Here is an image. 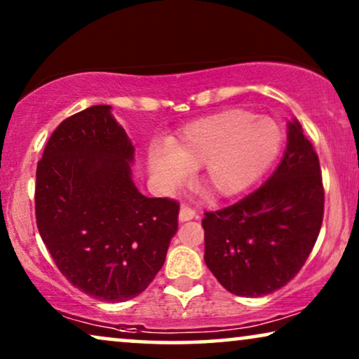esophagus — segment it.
Returning <instances> with one entry per match:
<instances>
[{"label":"esophagus","instance_id":"1","mask_svg":"<svg viewBox=\"0 0 359 359\" xmlns=\"http://www.w3.org/2000/svg\"><path fill=\"white\" fill-rule=\"evenodd\" d=\"M194 217H198L196 210L188 208V205H181V209H180V220H181V222H186V220H193Z\"/></svg>","mask_w":359,"mask_h":359}]
</instances>
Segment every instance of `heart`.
Returning a JSON list of instances; mask_svg holds the SVG:
<instances>
[{
    "mask_svg": "<svg viewBox=\"0 0 359 359\" xmlns=\"http://www.w3.org/2000/svg\"><path fill=\"white\" fill-rule=\"evenodd\" d=\"M248 111L232 109L186 127L180 137L151 149L150 171L161 189L173 191L199 168V184L212 198H229L255 183L268 168L281 144L278 127Z\"/></svg>",
    "mask_w": 359,
    "mask_h": 359,
    "instance_id": "heart-1",
    "label": "heart"
}]
</instances>
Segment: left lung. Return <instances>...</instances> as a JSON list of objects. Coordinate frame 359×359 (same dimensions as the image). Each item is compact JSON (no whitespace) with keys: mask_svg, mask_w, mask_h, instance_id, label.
Here are the masks:
<instances>
[{"mask_svg":"<svg viewBox=\"0 0 359 359\" xmlns=\"http://www.w3.org/2000/svg\"><path fill=\"white\" fill-rule=\"evenodd\" d=\"M320 163L297 119L266 183L238 203L205 212L204 262L235 296L259 297L286 286L306 263L323 220Z\"/></svg>","mask_w":359,"mask_h":359,"instance_id":"1","label":"left lung"}]
</instances>
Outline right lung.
I'll return each mask as SVG.
<instances>
[{"label":"right lung","instance_id":"obj_1","mask_svg":"<svg viewBox=\"0 0 359 359\" xmlns=\"http://www.w3.org/2000/svg\"><path fill=\"white\" fill-rule=\"evenodd\" d=\"M134 145L97 104L67 117L37 163L39 233L60 273L88 296L124 302L163 266L180 204L132 181Z\"/></svg>","mask_w":359,"mask_h":359}]
</instances>
